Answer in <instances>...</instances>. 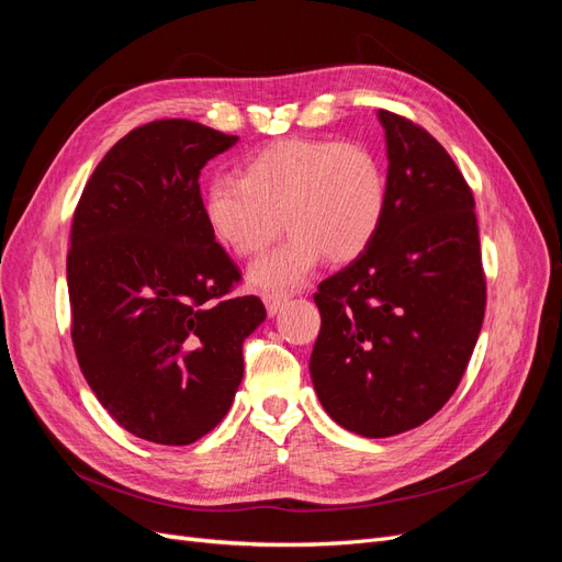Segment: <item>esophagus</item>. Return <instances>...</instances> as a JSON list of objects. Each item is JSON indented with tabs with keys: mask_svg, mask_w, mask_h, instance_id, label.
Instances as JSON below:
<instances>
[{
	"mask_svg": "<svg viewBox=\"0 0 562 562\" xmlns=\"http://www.w3.org/2000/svg\"><path fill=\"white\" fill-rule=\"evenodd\" d=\"M285 304H288V295H271V293L265 295V307H267L269 316H277L285 307Z\"/></svg>",
	"mask_w": 562,
	"mask_h": 562,
	"instance_id": "34e87169",
	"label": "esophagus"
}]
</instances>
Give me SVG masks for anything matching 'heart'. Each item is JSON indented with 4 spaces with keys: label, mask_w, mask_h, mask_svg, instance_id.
<instances>
[{
    "label": "heart",
    "mask_w": 562,
    "mask_h": 562,
    "mask_svg": "<svg viewBox=\"0 0 562 562\" xmlns=\"http://www.w3.org/2000/svg\"><path fill=\"white\" fill-rule=\"evenodd\" d=\"M386 203L384 168L370 149L293 138L252 155L239 178H215L201 209L213 239L239 258L265 250L283 220L288 239L248 271L252 288L283 295L326 258H361L384 225Z\"/></svg>",
    "instance_id": "b5f03b06"
}]
</instances>
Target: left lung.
Listing matches in <instances>:
<instances>
[{
	"mask_svg": "<svg viewBox=\"0 0 562 562\" xmlns=\"http://www.w3.org/2000/svg\"><path fill=\"white\" fill-rule=\"evenodd\" d=\"M386 215L372 246L318 283L310 359L326 413L366 438L411 431L448 403L485 316L475 203L434 135L380 110Z\"/></svg>",
	"mask_w": 562,
	"mask_h": 562,
	"instance_id": "obj_1",
	"label": "left lung"
}]
</instances>
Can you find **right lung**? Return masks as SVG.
<instances>
[{
  "label": "right lung",
  "instance_id": "obj_1",
  "mask_svg": "<svg viewBox=\"0 0 562 562\" xmlns=\"http://www.w3.org/2000/svg\"><path fill=\"white\" fill-rule=\"evenodd\" d=\"M236 135L159 119L95 166L72 217L67 291L79 368L112 419L159 446L215 429L267 312L203 220L201 168Z\"/></svg>",
  "mask_w": 562,
  "mask_h": 562
}]
</instances>
